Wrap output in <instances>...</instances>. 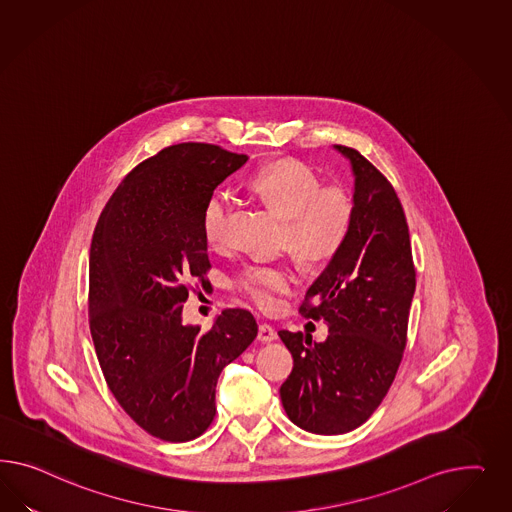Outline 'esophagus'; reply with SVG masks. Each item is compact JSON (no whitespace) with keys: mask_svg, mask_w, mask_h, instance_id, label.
I'll return each instance as SVG.
<instances>
[{"mask_svg":"<svg viewBox=\"0 0 512 512\" xmlns=\"http://www.w3.org/2000/svg\"><path fill=\"white\" fill-rule=\"evenodd\" d=\"M276 338H278V334H276V330L272 326L266 325V323L259 325L257 340L261 341V343H270V341H274Z\"/></svg>","mask_w":512,"mask_h":512,"instance_id":"34e87169","label":"esophagus"}]
</instances>
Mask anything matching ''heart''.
<instances>
[{"instance_id": "b5f03b06", "label": "heart", "mask_w": 512, "mask_h": 512, "mask_svg": "<svg viewBox=\"0 0 512 512\" xmlns=\"http://www.w3.org/2000/svg\"><path fill=\"white\" fill-rule=\"evenodd\" d=\"M249 193L283 219L287 248L308 263H323L345 244L353 227L355 206L341 186H323L321 178L302 161L283 157L253 172ZM229 201L214 195L202 212V236L216 251L227 246ZM234 289L259 308H272L276 296L295 285L283 264H249L233 281Z\"/></svg>"}]
</instances>
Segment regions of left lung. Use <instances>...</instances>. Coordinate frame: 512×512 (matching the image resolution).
I'll use <instances>...</instances> for the list:
<instances>
[{
	"mask_svg": "<svg viewBox=\"0 0 512 512\" xmlns=\"http://www.w3.org/2000/svg\"><path fill=\"white\" fill-rule=\"evenodd\" d=\"M355 174L353 227L313 281L300 313L326 321L328 338L279 330L295 366L279 388L298 428L351 432L387 396L407 343L417 274L402 202L387 178L355 148L334 146Z\"/></svg>",
	"mask_w": 512,
	"mask_h": 512,
	"instance_id": "obj_1",
	"label": "left lung"
}]
</instances>
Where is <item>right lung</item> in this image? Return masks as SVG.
<instances>
[{
	"label": "right lung",
	"instance_id": "right-lung-1",
	"mask_svg": "<svg viewBox=\"0 0 512 512\" xmlns=\"http://www.w3.org/2000/svg\"><path fill=\"white\" fill-rule=\"evenodd\" d=\"M248 155L216 144L163 148L129 172L93 231L88 317L110 392L144 432L184 443L216 417L221 370L257 338L246 310L184 325L191 283H208L202 212Z\"/></svg>",
	"mask_w": 512,
	"mask_h": 512
}]
</instances>
